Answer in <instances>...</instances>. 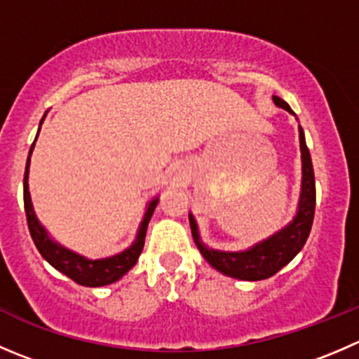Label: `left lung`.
<instances>
[{
	"label": "left lung",
	"instance_id": "obj_1",
	"mask_svg": "<svg viewBox=\"0 0 359 359\" xmlns=\"http://www.w3.org/2000/svg\"><path fill=\"white\" fill-rule=\"evenodd\" d=\"M273 103L280 109L293 114L284 100L279 96H272ZM300 135V152H302V189L300 200H298L297 214L293 221L287 222L284 228L270 235L268 238L254 243L243 250H219L212 249L201 240L200 229L194 215L189 212L191 233L196 247L200 249L201 256L208 261L212 268L224 276L240 280H263L276 276L283 270L302 249L311 233L312 221H314L316 210V180L314 168H312L311 152L305 144V135L302 126H298Z\"/></svg>",
	"mask_w": 359,
	"mask_h": 359
}]
</instances>
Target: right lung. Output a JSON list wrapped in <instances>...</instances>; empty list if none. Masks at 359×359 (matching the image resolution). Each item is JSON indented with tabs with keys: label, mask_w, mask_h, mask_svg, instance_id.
Masks as SVG:
<instances>
[{
	"label": "right lung",
	"mask_w": 359,
	"mask_h": 359,
	"mask_svg": "<svg viewBox=\"0 0 359 359\" xmlns=\"http://www.w3.org/2000/svg\"><path fill=\"white\" fill-rule=\"evenodd\" d=\"M47 114V112H45ZM45 116L41 117L40 126L43 123ZM38 133H40V128H38ZM36 133V138H38ZM34 138V142H36ZM34 142L29 149V156H27L26 163V172H24V208H26V217H27V228H29L31 238H33L34 245L40 250V254L43 256V259L47 263H50L52 266L57 270V272L65 273L66 277H69L72 280H75L76 284L86 287H100V286H109V284L116 283L121 277L126 276L131 268L137 264L138 257H140L142 249H144L145 243V233H147L149 221H151L152 214H154L156 207H158L159 196H154L145 207V214L142 217L140 226H138L137 236H135L133 243H131L128 249L121 250V252L114 254V256L102 257V259H89V257L82 256V254L75 252V250L68 249V247L61 245L59 242H55L50 235H48L47 228L40 222V219L36 217L33 208V201H31L29 194V161L31 154H33Z\"/></svg>",
	"instance_id": "obj_1"
}]
</instances>
